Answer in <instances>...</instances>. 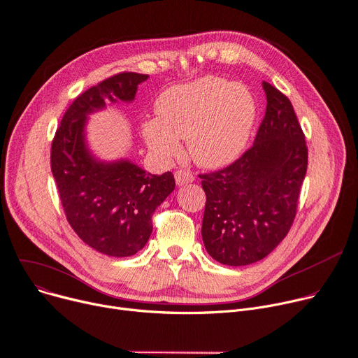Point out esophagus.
Masks as SVG:
<instances>
[{"instance_id":"34e87169","label":"esophagus","mask_w":358,"mask_h":358,"mask_svg":"<svg viewBox=\"0 0 358 358\" xmlns=\"http://www.w3.org/2000/svg\"><path fill=\"white\" fill-rule=\"evenodd\" d=\"M174 177H176L177 185H185V184H188V182H193V181H194V176H193L192 173H189V171H187V170H178V171H176Z\"/></svg>"}]
</instances>
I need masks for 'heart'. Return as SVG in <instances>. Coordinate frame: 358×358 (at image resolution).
Masks as SVG:
<instances>
[{
    "instance_id": "heart-1",
    "label": "heart",
    "mask_w": 358,
    "mask_h": 358,
    "mask_svg": "<svg viewBox=\"0 0 358 358\" xmlns=\"http://www.w3.org/2000/svg\"><path fill=\"white\" fill-rule=\"evenodd\" d=\"M158 117L142 125L148 148L161 159L182 155L180 139H187L188 154L204 169H222L246 148L257 105L242 83L204 76L166 89L157 102Z\"/></svg>"
}]
</instances>
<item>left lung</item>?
<instances>
[{
	"label": "left lung",
	"instance_id": "1",
	"mask_svg": "<svg viewBox=\"0 0 358 358\" xmlns=\"http://www.w3.org/2000/svg\"><path fill=\"white\" fill-rule=\"evenodd\" d=\"M266 112L253 147L226 169L200 176L207 253L227 266L266 257L288 234L308 165L305 136L289 99L268 82Z\"/></svg>",
	"mask_w": 358,
	"mask_h": 358
}]
</instances>
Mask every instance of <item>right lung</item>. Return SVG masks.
I'll return each mask as SVG.
<instances>
[{
  "instance_id": "right-lung-1",
  "label": "right lung",
  "mask_w": 358,
  "mask_h": 358,
  "mask_svg": "<svg viewBox=\"0 0 358 358\" xmlns=\"http://www.w3.org/2000/svg\"><path fill=\"white\" fill-rule=\"evenodd\" d=\"M148 75L119 73L87 89L69 106L52 144V173L67 222L92 249L127 257L144 248L152 213L176 188L174 176L147 173L127 158L101 159L87 142L92 113L131 103Z\"/></svg>"
}]
</instances>
